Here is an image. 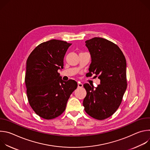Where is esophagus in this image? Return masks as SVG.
<instances>
[{"label":"esophagus","mask_w":150,"mask_h":150,"mask_svg":"<svg viewBox=\"0 0 150 150\" xmlns=\"http://www.w3.org/2000/svg\"><path fill=\"white\" fill-rule=\"evenodd\" d=\"M82 87H83V84H82V83L79 82V83H78V88H82Z\"/></svg>","instance_id":"1"}]
</instances>
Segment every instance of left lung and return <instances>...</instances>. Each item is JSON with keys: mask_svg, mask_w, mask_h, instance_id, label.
Here are the masks:
<instances>
[{"mask_svg": "<svg viewBox=\"0 0 150 150\" xmlns=\"http://www.w3.org/2000/svg\"><path fill=\"white\" fill-rule=\"evenodd\" d=\"M91 57L89 73L100 79L96 88L83 84L87 91L83 101L84 110L97 120H104L115 113L120 106L127 88L126 61L120 48L101 37L85 41Z\"/></svg>", "mask_w": 150, "mask_h": 150, "instance_id": "1", "label": "left lung"}]
</instances>
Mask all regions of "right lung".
Wrapping results in <instances>:
<instances>
[{"mask_svg":"<svg viewBox=\"0 0 150 150\" xmlns=\"http://www.w3.org/2000/svg\"><path fill=\"white\" fill-rule=\"evenodd\" d=\"M71 45L53 39L37 46L27 59L25 82L28 100L35 113L43 119L62 115L77 88L75 81H64L58 72L63 68L64 56Z\"/></svg>","mask_w":150,"mask_h":150,"instance_id":"add662e5","label":"right lung"}]
</instances>
